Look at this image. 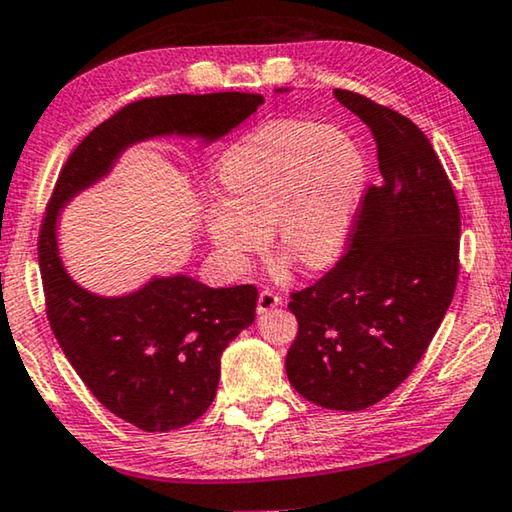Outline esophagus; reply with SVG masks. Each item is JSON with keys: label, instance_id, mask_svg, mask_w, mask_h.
Masks as SVG:
<instances>
[{"label": "esophagus", "instance_id": "1", "mask_svg": "<svg viewBox=\"0 0 512 512\" xmlns=\"http://www.w3.org/2000/svg\"><path fill=\"white\" fill-rule=\"evenodd\" d=\"M281 304V297L274 293V290H261V295H258V313H267L270 309H274V306Z\"/></svg>", "mask_w": 512, "mask_h": 512}]
</instances>
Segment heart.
<instances>
[{"instance_id": "1", "label": "heart", "mask_w": 512, "mask_h": 512, "mask_svg": "<svg viewBox=\"0 0 512 512\" xmlns=\"http://www.w3.org/2000/svg\"><path fill=\"white\" fill-rule=\"evenodd\" d=\"M224 196L203 206V229L226 270L245 272L270 238L316 270L341 251L366 180L355 141L302 119L265 121L217 162Z\"/></svg>"}]
</instances>
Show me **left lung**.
Instances as JSON below:
<instances>
[{
	"instance_id": "8db88e82",
	"label": "left lung",
	"mask_w": 512,
	"mask_h": 512,
	"mask_svg": "<svg viewBox=\"0 0 512 512\" xmlns=\"http://www.w3.org/2000/svg\"><path fill=\"white\" fill-rule=\"evenodd\" d=\"M334 98L371 128L382 185L364 196L348 254L290 295L300 329L286 373L311 403L359 412L414 371L442 325L458 283L460 208L410 119L352 91Z\"/></svg>"
}]
</instances>
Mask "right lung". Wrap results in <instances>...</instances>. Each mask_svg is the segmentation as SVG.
Here are the masks:
<instances>
[{"mask_svg":"<svg viewBox=\"0 0 512 512\" xmlns=\"http://www.w3.org/2000/svg\"><path fill=\"white\" fill-rule=\"evenodd\" d=\"M261 105L263 96L238 91L132 102L70 153L52 192L38 240L47 320L93 396L139 430L183 428L208 410L219 384V359L254 322L258 290L210 288L178 272L153 277L128 295H96L61 261L59 212L109 176L139 141L176 135L212 144Z\"/></svg>","mask_w":512,"mask_h":512,"instance_id":"obj_1","label":"right lung"}]
</instances>
